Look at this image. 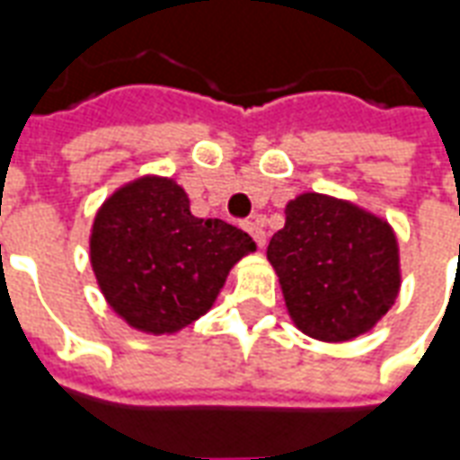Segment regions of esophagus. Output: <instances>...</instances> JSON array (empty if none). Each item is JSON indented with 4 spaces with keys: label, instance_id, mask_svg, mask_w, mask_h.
Listing matches in <instances>:
<instances>
[{
    "label": "esophagus",
    "instance_id": "1",
    "mask_svg": "<svg viewBox=\"0 0 460 460\" xmlns=\"http://www.w3.org/2000/svg\"><path fill=\"white\" fill-rule=\"evenodd\" d=\"M246 231L256 239L259 249H266V231H263V226H261L259 221H246Z\"/></svg>",
    "mask_w": 460,
    "mask_h": 460
}]
</instances>
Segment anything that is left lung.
I'll list each match as a JSON object with an SVG mask.
<instances>
[{
	"instance_id": "obj_1",
	"label": "left lung",
	"mask_w": 460,
	"mask_h": 460,
	"mask_svg": "<svg viewBox=\"0 0 460 460\" xmlns=\"http://www.w3.org/2000/svg\"><path fill=\"white\" fill-rule=\"evenodd\" d=\"M293 325L320 342H349L385 318L402 288L392 224L359 204L303 191L269 243Z\"/></svg>"
}]
</instances>
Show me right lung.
Instances as JSON below:
<instances>
[{
    "mask_svg": "<svg viewBox=\"0 0 460 460\" xmlns=\"http://www.w3.org/2000/svg\"><path fill=\"white\" fill-rule=\"evenodd\" d=\"M88 246L115 315L147 335H174L209 313L256 241L226 221L194 217L172 177L142 174L101 204Z\"/></svg>",
    "mask_w": 460,
    "mask_h": 460,
    "instance_id": "obj_1",
    "label": "right lung"
}]
</instances>
